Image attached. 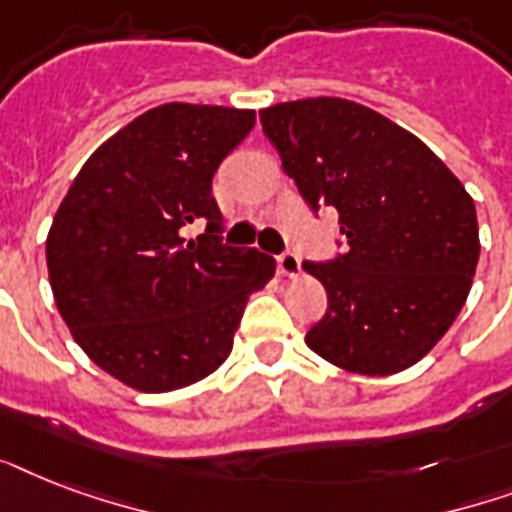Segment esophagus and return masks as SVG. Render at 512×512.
Returning <instances> with one entry per match:
<instances>
[{"label": "esophagus", "instance_id": "1", "mask_svg": "<svg viewBox=\"0 0 512 512\" xmlns=\"http://www.w3.org/2000/svg\"><path fill=\"white\" fill-rule=\"evenodd\" d=\"M276 265H279L281 276H287V279H297L300 271H303V263H300V257L295 252H284V255L276 257Z\"/></svg>", "mask_w": 512, "mask_h": 512}]
</instances>
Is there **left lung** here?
<instances>
[{
  "instance_id": "1",
  "label": "left lung",
  "mask_w": 512,
  "mask_h": 512,
  "mask_svg": "<svg viewBox=\"0 0 512 512\" xmlns=\"http://www.w3.org/2000/svg\"><path fill=\"white\" fill-rule=\"evenodd\" d=\"M265 138L297 191L340 212L345 255L303 263L327 289V313L305 335L345 372H404L436 348L473 287L476 204L454 172L396 122L342 98L260 111Z\"/></svg>"
}]
</instances>
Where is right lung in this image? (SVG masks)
<instances>
[{"mask_svg":"<svg viewBox=\"0 0 512 512\" xmlns=\"http://www.w3.org/2000/svg\"><path fill=\"white\" fill-rule=\"evenodd\" d=\"M255 127L249 108L164 103L84 162L47 233L60 316L95 364L140 393L204 380L233 348L249 295L276 273L220 244V162ZM208 223L193 240L190 225Z\"/></svg>","mask_w":512,"mask_h":512,"instance_id":"1","label":"right lung"}]
</instances>
